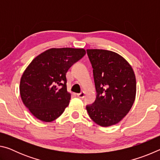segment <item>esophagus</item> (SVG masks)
Returning a JSON list of instances; mask_svg holds the SVG:
<instances>
[{"instance_id": "obj_1", "label": "esophagus", "mask_w": 160, "mask_h": 160, "mask_svg": "<svg viewBox=\"0 0 160 160\" xmlns=\"http://www.w3.org/2000/svg\"><path fill=\"white\" fill-rule=\"evenodd\" d=\"M77 95H78V97H79V98L82 99V98H84V97H85V92H80L79 94H77Z\"/></svg>"}]
</instances>
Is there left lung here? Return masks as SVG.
Returning <instances> with one entry per match:
<instances>
[{"instance_id":"1","label":"left lung","mask_w":160,"mask_h":160,"mask_svg":"<svg viewBox=\"0 0 160 160\" xmlns=\"http://www.w3.org/2000/svg\"><path fill=\"white\" fill-rule=\"evenodd\" d=\"M93 68L97 91L94 104L87 106L92 120L102 127L122 120L131 110L136 95L133 69L123 56L112 51L87 49Z\"/></svg>"}]
</instances>
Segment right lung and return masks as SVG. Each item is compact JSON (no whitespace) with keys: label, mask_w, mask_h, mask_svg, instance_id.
I'll use <instances>...</instances> for the list:
<instances>
[{"label":"right lung","mask_w":160,"mask_h":160,"mask_svg":"<svg viewBox=\"0 0 160 160\" xmlns=\"http://www.w3.org/2000/svg\"><path fill=\"white\" fill-rule=\"evenodd\" d=\"M84 48H52L35 57L20 79L22 101L34 117L44 122L58 118L69 105L66 72L85 55Z\"/></svg>","instance_id":"right-lung-1"}]
</instances>
